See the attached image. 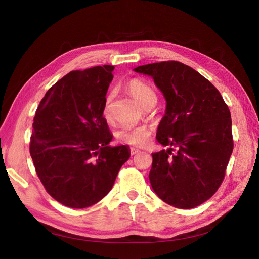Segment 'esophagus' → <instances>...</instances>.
Instances as JSON below:
<instances>
[{
  "instance_id": "1",
  "label": "esophagus",
  "mask_w": 259,
  "mask_h": 259,
  "mask_svg": "<svg viewBox=\"0 0 259 259\" xmlns=\"http://www.w3.org/2000/svg\"><path fill=\"white\" fill-rule=\"evenodd\" d=\"M130 152H131V155H135V154H137V153H140L139 149L135 148V147H131Z\"/></svg>"
}]
</instances>
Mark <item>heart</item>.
Masks as SVG:
<instances>
[{"mask_svg":"<svg viewBox=\"0 0 259 259\" xmlns=\"http://www.w3.org/2000/svg\"><path fill=\"white\" fill-rule=\"evenodd\" d=\"M126 89L131 93V95L139 101L143 106L153 105L157 100V95L155 91L149 84L142 81L140 78H132L126 83ZM111 101L112 96L108 95L104 101L102 108V115L106 120L111 118ZM152 131L147 125H139V126H120L115 132V139L119 143L126 145H133L143 147L145 146L149 137H151Z\"/></svg>","mask_w":259,"mask_h":259,"instance_id":"heart-1","label":"heart"}]
</instances>
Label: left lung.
<instances>
[{
    "label": "left lung",
    "instance_id": "1",
    "mask_svg": "<svg viewBox=\"0 0 259 259\" xmlns=\"http://www.w3.org/2000/svg\"><path fill=\"white\" fill-rule=\"evenodd\" d=\"M152 76L166 99L157 130L149 182L158 197L176 208L197 207L224 181L234 148L231 112L220 92L191 66L163 61L134 68Z\"/></svg>",
    "mask_w": 259,
    "mask_h": 259
}]
</instances>
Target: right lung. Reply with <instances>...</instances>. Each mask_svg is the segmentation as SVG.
Masks as SVG:
<instances>
[{
	"mask_svg": "<svg viewBox=\"0 0 259 259\" xmlns=\"http://www.w3.org/2000/svg\"><path fill=\"white\" fill-rule=\"evenodd\" d=\"M113 70L103 65L70 72L36 108L31 157L45 191L66 207L100 202L130 158L126 145L108 146L113 135L102 115Z\"/></svg>",
	"mask_w": 259,
	"mask_h": 259,
	"instance_id": "add662e5",
	"label": "right lung"
}]
</instances>
